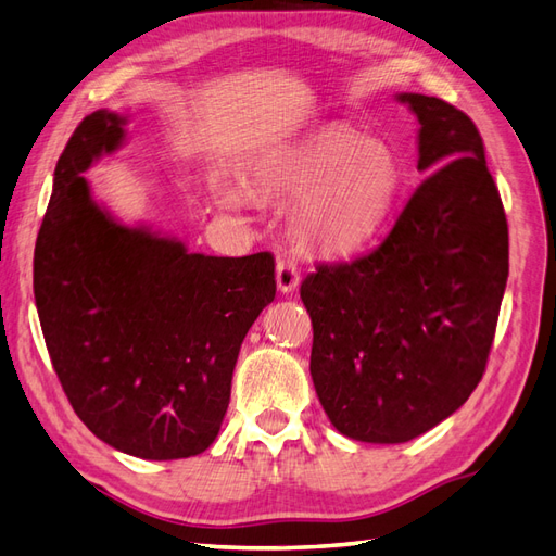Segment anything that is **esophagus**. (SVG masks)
<instances>
[{
	"label": "esophagus",
	"instance_id": "34e87169",
	"mask_svg": "<svg viewBox=\"0 0 556 556\" xmlns=\"http://www.w3.org/2000/svg\"><path fill=\"white\" fill-rule=\"evenodd\" d=\"M277 289L281 293H291L298 289V283H301V273H298V265L291 258H279L277 261Z\"/></svg>",
	"mask_w": 556,
	"mask_h": 556
}]
</instances>
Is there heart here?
Here are the masks:
<instances>
[{
	"mask_svg": "<svg viewBox=\"0 0 556 556\" xmlns=\"http://www.w3.org/2000/svg\"><path fill=\"white\" fill-rule=\"evenodd\" d=\"M258 182L298 192L293 223L307 244L345 255L371 241L402 188V164L386 140L326 126L263 156Z\"/></svg>",
	"mask_w": 556,
	"mask_h": 556,
	"instance_id": "obj_1",
	"label": "heart"
}]
</instances>
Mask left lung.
<instances>
[{
	"label": "left lung",
	"mask_w": 556,
	"mask_h": 556,
	"mask_svg": "<svg viewBox=\"0 0 556 556\" xmlns=\"http://www.w3.org/2000/svg\"><path fill=\"white\" fill-rule=\"evenodd\" d=\"M430 170L371 253L301 283L309 374L340 434L404 444L475 392L501 312L507 220L475 122L446 101L400 93Z\"/></svg>",
	"instance_id": "8db88e82"
}]
</instances>
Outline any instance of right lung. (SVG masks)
I'll return each mask as SVG.
<instances>
[{"instance_id":"1","label":"right lung","mask_w":556,"mask_h":556,"mask_svg":"<svg viewBox=\"0 0 556 556\" xmlns=\"http://www.w3.org/2000/svg\"><path fill=\"white\" fill-rule=\"evenodd\" d=\"M124 124L117 112H91L55 164L35 303L79 420L136 458H190L218 437L239 348L275 301V258L190 253L96 204L81 174L122 146Z\"/></svg>"}]
</instances>
